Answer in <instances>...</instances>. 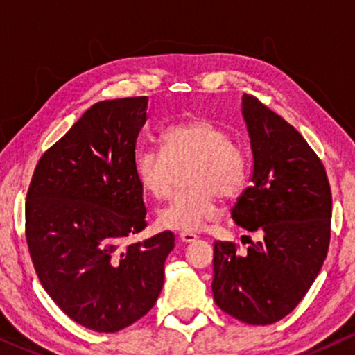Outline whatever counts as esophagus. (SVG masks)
<instances>
[{
  "label": "esophagus",
  "instance_id": "34e87169",
  "mask_svg": "<svg viewBox=\"0 0 355 355\" xmlns=\"http://www.w3.org/2000/svg\"><path fill=\"white\" fill-rule=\"evenodd\" d=\"M197 234L196 232H192V231H182V232H179V241H182V242H193L197 239Z\"/></svg>",
  "mask_w": 355,
  "mask_h": 355
}]
</instances>
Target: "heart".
Wrapping results in <instances>:
<instances>
[{"label":"heart","mask_w":355,"mask_h":355,"mask_svg":"<svg viewBox=\"0 0 355 355\" xmlns=\"http://www.w3.org/2000/svg\"><path fill=\"white\" fill-rule=\"evenodd\" d=\"M162 153L144 150L134 168L140 186L157 200L171 196L178 171L184 168V186L158 215L169 230H198L220 215L218 196L239 197L249 182V159L226 128L210 119H189L169 125L159 135Z\"/></svg>","instance_id":"obj_1"}]
</instances>
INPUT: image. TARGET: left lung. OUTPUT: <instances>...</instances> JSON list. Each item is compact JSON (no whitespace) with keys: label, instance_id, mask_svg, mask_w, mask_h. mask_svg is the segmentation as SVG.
<instances>
[{"label":"left lung","instance_id":"1","mask_svg":"<svg viewBox=\"0 0 355 355\" xmlns=\"http://www.w3.org/2000/svg\"><path fill=\"white\" fill-rule=\"evenodd\" d=\"M254 153L252 186L232 218L263 239L245 254L216 241L213 297L247 324H271L293 312L322 270L331 237V189L322 159L293 125L254 95L242 96Z\"/></svg>","mask_w":355,"mask_h":355}]
</instances>
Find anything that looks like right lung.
Instances as JSON below:
<instances>
[{
  "instance_id": "add662e5",
  "label": "right lung",
  "mask_w": 355,
  "mask_h": 355,
  "mask_svg": "<svg viewBox=\"0 0 355 355\" xmlns=\"http://www.w3.org/2000/svg\"><path fill=\"white\" fill-rule=\"evenodd\" d=\"M147 96L98 101L38 159L26 202L37 276L71 320L116 333L157 302L174 234L128 239L147 226L135 142Z\"/></svg>"
}]
</instances>
